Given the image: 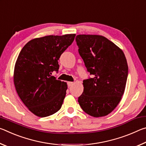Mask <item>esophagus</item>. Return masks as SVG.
<instances>
[{"instance_id": "esophagus-1", "label": "esophagus", "mask_w": 146, "mask_h": 146, "mask_svg": "<svg viewBox=\"0 0 146 146\" xmlns=\"http://www.w3.org/2000/svg\"><path fill=\"white\" fill-rule=\"evenodd\" d=\"M73 82H68V87H71V86H73Z\"/></svg>"}]
</instances>
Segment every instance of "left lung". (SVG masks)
I'll list each match as a JSON object with an SVG mask.
<instances>
[{"label":"left lung","mask_w":146,"mask_h":146,"mask_svg":"<svg viewBox=\"0 0 146 146\" xmlns=\"http://www.w3.org/2000/svg\"><path fill=\"white\" fill-rule=\"evenodd\" d=\"M75 40L86 68L95 76L83 81L79 105L93 117H104L115 110L124 93L126 58L122 49L103 36L78 35Z\"/></svg>","instance_id":"left-lung-1"}]
</instances>
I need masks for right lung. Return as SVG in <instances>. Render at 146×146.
<instances>
[{
  "label": "right lung",
  "instance_id": "add662e5",
  "mask_svg": "<svg viewBox=\"0 0 146 146\" xmlns=\"http://www.w3.org/2000/svg\"><path fill=\"white\" fill-rule=\"evenodd\" d=\"M75 35H48L32 39L19 53L14 68L15 87L24 104L37 117H48L61 108L67 83L51 75L53 71H58V59Z\"/></svg>",
  "mask_w": 146,
  "mask_h": 146
}]
</instances>
